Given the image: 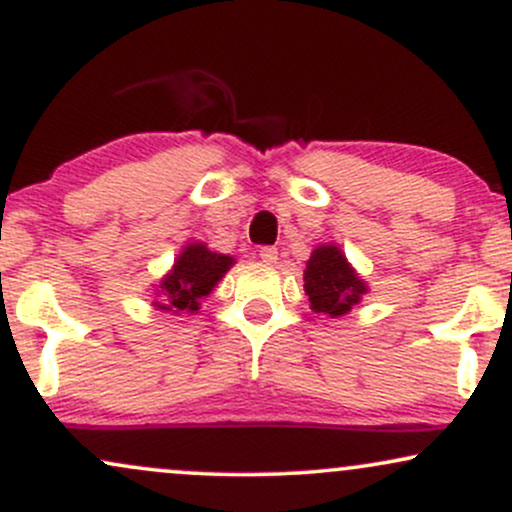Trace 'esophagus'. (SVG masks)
Wrapping results in <instances>:
<instances>
[{
	"label": "esophagus",
	"mask_w": 512,
	"mask_h": 512,
	"mask_svg": "<svg viewBox=\"0 0 512 512\" xmlns=\"http://www.w3.org/2000/svg\"><path fill=\"white\" fill-rule=\"evenodd\" d=\"M276 257H279V250L272 248V245H264V248H260V260L264 264H274Z\"/></svg>",
	"instance_id": "esophagus-1"
}]
</instances>
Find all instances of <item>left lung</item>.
I'll return each mask as SVG.
<instances>
[{
    "mask_svg": "<svg viewBox=\"0 0 512 512\" xmlns=\"http://www.w3.org/2000/svg\"><path fill=\"white\" fill-rule=\"evenodd\" d=\"M305 293L315 313L344 315L366 293V284L334 245H320L305 264Z\"/></svg>",
    "mask_w": 512,
    "mask_h": 512,
    "instance_id": "obj_1",
    "label": "left lung"
}]
</instances>
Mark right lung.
Listing matches in <instances>:
<instances>
[{
    "instance_id": "right-lung-1",
    "label": "right lung",
    "mask_w": 512,
    "mask_h": 512,
    "mask_svg": "<svg viewBox=\"0 0 512 512\" xmlns=\"http://www.w3.org/2000/svg\"><path fill=\"white\" fill-rule=\"evenodd\" d=\"M233 264V257L219 255V252L207 250V245L195 243L187 245L182 250V255L175 262L173 272L163 279L161 291H163V310H192L199 308V301L204 296H209V291L214 289L216 281L226 274V269Z\"/></svg>"
}]
</instances>
